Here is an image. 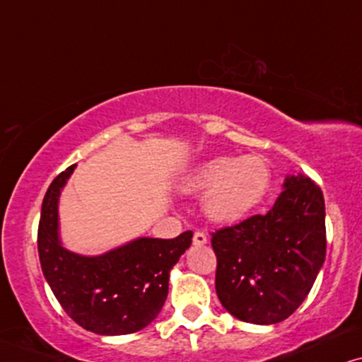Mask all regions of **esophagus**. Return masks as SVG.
Wrapping results in <instances>:
<instances>
[{"instance_id":"esophagus-1","label":"esophagus","mask_w":362,"mask_h":362,"mask_svg":"<svg viewBox=\"0 0 362 362\" xmlns=\"http://www.w3.org/2000/svg\"><path fill=\"white\" fill-rule=\"evenodd\" d=\"M206 242H209V238H206V235L204 233V231H195V233H194V243L195 245H205Z\"/></svg>"}]
</instances>
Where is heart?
<instances>
[{
    "instance_id": "obj_1",
    "label": "heart",
    "mask_w": 362,
    "mask_h": 362,
    "mask_svg": "<svg viewBox=\"0 0 362 362\" xmlns=\"http://www.w3.org/2000/svg\"><path fill=\"white\" fill-rule=\"evenodd\" d=\"M269 184L272 170L262 157H216L197 167L182 189L187 194L205 192V215L218 223H228L257 206Z\"/></svg>"
}]
</instances>
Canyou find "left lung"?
I'll return each mask as SVG.
<instances>
[{
  "label": "left lung",
  "mask_w": 362,
  "mask_h": 362,
  "mask_svg": "<svg viewBox=\"0 0 362 362\" xmlns=\"http://www.w3.org/2000/svg\"><path fill=\"white\" fill-rule=\"evenodd\" d=\"M264 215L211 233L216 296L230 315L274 325L295 313L326 257L325 199L311 178L286 177Z\"/></svg>",
  "instance_id": "obj_1"
}]
</instances>
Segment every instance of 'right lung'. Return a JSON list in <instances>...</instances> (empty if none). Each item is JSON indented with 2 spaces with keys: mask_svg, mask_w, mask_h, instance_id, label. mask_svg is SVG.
<instances>
[{
  "mask_svg": "<svg viewBox=\"0 0 362 362\" xmlns=\"http://www.w3.org/2000/svg\"><path fill=\"white\" fill-rule=\"evenodd\" d=\"M59 173L42 200L37 252L47 285L67 316L103 336L131 334L151 325L168 293L173 264L192 245V231L177 238H137L99 257L72 253L61 245L57 200L74 170Z\"/></svg>",
  "mask_w": 362,
  "mask_h": 362,
  "instance_id": "1",
  "label": "right lung"
}]
</instances>
